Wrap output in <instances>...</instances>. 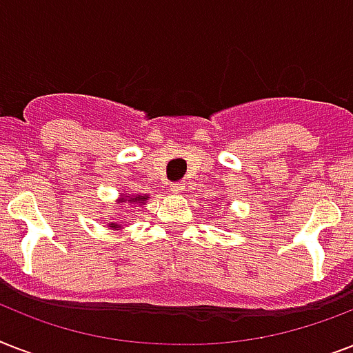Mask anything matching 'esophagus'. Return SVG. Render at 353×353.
I'll return each mask as SVG.
<instances>
[{
    "label": "esophagus",
    "mask_w": 353,
    "mask_h": 353,
    "mask_svg": "<svg viewBox=\"0 0 353 353\" xmlns=\"http://www.w3.org/2000/svg\"><path fill=\"white\" fill-rule=\"evenodd\" d=\"M183 190H185V183H174V185H170V192L172 194H181Z\"/></svg>",
    "instance_id": "34e87169"
}]
</instances>
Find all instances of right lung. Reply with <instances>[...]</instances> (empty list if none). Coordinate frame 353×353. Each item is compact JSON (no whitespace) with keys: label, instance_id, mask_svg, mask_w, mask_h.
Wrapping results in <instances>:
<instances>
[{"label":"right lung","instance_id":"1","mask_svg":"<svg viewBox=\"0 0 353 353\" xmlns=\"http://www.w3.org/2000/svg\"><path fill=\"white\" fill-rule=\"evenodd\" d=\"M121 201L122 203H124V201H128V203H144V201H146V196H133V198H130V196H122L121 198ZM112 227L113 229H115V227H119V225H113L112 223Z\"/></svg>","mask_w":353,"mask_h":353}]
</instances>
